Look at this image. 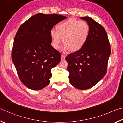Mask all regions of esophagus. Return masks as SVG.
I'll use <instances>...</instances> for the list:
<instances>
[{
	"mask_svg": "<svg viewBox=\"0 0 123 123\" xmlns=\"http://www.w3.org/2000/svg\"><path fill=\"white\" fill-rule=\"evenodd\" d=\"M65 57H66V55H61V59L62 60H64L65 59Z\"/></svg>",
	"mask_w": 123,
	"mask_h": 123,
	"instance_id": "esophagus-1",
	"label": "esophagus"
}]
</instances>
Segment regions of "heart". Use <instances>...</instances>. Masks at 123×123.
Segmentation results:
<instances>
[{
	"instance_id": "1",
	"label": "heart",
	"mask_w": 123,
	"mask_h": 123,
	"mask_svg": "<svg viewBox=\"0 0 123 123\" xmlns=\"http://www.w3.org/2000/svg\"><path fill=\"white\" fill-rule=\"evenodd\" d=\"M89 34L90 27L86 22L69 19L59 23L56 27V30H51L52 45L57 49L63 40L65 43L62 49L63 52L70 49L73 52L78 51L86 43Z\"/></svg>"
}]
</instances>
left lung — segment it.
Segmentation results:
<instances>
[{"instance_id":"obj_1","label":"left lung","mask_w":123,"mask_h":123,"mask_svg":"<svg viewBox=\"0 0 123 123\" xmlns=\"http://www.w3.org/2000/svg\"><path fill=\"white\" fill-rule=\"evenodd\" d=\"M80 19L89 26V38L82 49L68 55L65 59L71 84L79 90H87L106 74L111 49L106 31L102 25L89 17Z\"/></svg>"}]
</instances>
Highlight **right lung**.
<instances>
[{"label": "right lung", "instance_id": "add662e5", "mask_svg": "<svg viewBox=\"0 0 123 123\" xmlns=\"http://www.w3.org/2000/svg\"><path fill=\"white\" fill-rule=\"evenodd\" d=\"M67 17L38 13L21 25L15 36L12 59L21 82L39 90L49 84L51 69L60 61V54L51 46L50 31Z\"/></svg>", "mask_w": 123, "mask_h": 123}]
</instances>
